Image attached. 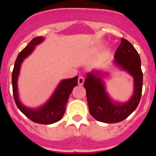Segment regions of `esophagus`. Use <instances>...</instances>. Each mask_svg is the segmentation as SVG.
Returning <instances> with one entry per match:
<instances>
[{
	"mask_svg": "<svg viewBox=\"0 0 156 156\" xmlns=\"http://www.w3.org/2000/svg\"><path fill=\"white\" fill-rule=\"evenodd\" d=\"M83 83H84V78L83 76H79V78H78V84L82 85L83 84Z\"/></svg>",
	"mask_w": 156,
	"mask_h": 156,
	"instance_id": "esophagus-1",
	"label": "esophagus"
}]
</instances>
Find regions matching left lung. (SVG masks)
Returning <instances> with one entry per match:
<instances>
[{"mask_svg": "<svg viewBox=\"0 0 156 156\" xmlns=\"http://www.w3.org/2000/svg\"><path fill=\"white\" fill-rule=\"evenodd\" d=\"M114 62L133 77L134 90L131 98L126 103L114 102L109 98L99 72L87 73L83 87L86 89L89 111L98 121L115 123L124 120L137 108L143 86L140 58L133 45L124 38L115 53Z\"/></svg>", "mask_w": 156, "mask_h": 156, "instance_id": "8db88e82", "label": "left lung"}]
</instances>
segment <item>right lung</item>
I'll return each mask as SVG.
<instances>
[{
	"mask_svg": "<svg viewBox=\"0 0 156 156\" xmlns=\"http://www.w3.org/2000/svg\"><path fill=\"white\" fill-rule=\"evenodd\" d=\"M44 39V38L42 37H35L19 54L12 72V90H13L14 99L16 105L26 116L28 117L30 120L37 123L51 124L54 122H58L62 118L66 111V106L69 100V94H71L73 89L77 86L78 76L62 80L49 101L44 105H43L39 108L34 109L23 105L20 102L18 94L17 80L22 62L27 56L30 55L33 52L36 45L41 44Z\"/></svg>",
	"mask_w": 156,
	"mask_h": 156,
	"instance_id": "add662e5",
	"label": "right lung"
}]
</instances>
